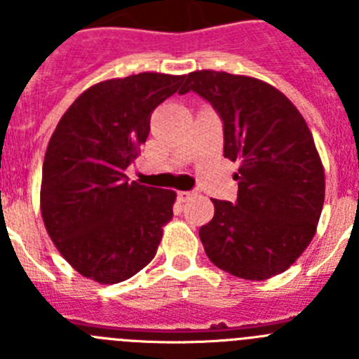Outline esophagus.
<instances>
[{
  "mask_svg": "<svg viewBox=\"0 0 359 359\" xmlns=\"http://www.w3.org/2000/svg\"><path fill=\"white\" fill-rule=\"evenodd\" d=\"M192 196H194V192H190V190H180V192H177V201L185 203V201H189Z\"/></svg>",
  "mask_w": 359,
  "mask_h": 359,
  "instance_id": "34e87169",
  "label": "esophagus"
}]
</instances>
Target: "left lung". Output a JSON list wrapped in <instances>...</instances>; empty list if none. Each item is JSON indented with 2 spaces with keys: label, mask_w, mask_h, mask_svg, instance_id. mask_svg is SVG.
<instances>
[{
  "label": "left lung",
  "mask_w": 359,
  "mask_h": 359,
  "mask_svg": "<svg viewBox=\"0 0 359 359\" xmlns=\"http://www.w3.org/2000/svg\"><path fill=\"white\" fill-rule=\"evenodd\" d=\"M194 91L223 122L224 158L239 161L236 203L214 199L199 228L208 259L246 280L286 271L316 231L325 196L323 167L306 120L286 95L244 75L189 73L180 95Z\"/></svg>",
  "instance_id": "1"
}]
</instances>
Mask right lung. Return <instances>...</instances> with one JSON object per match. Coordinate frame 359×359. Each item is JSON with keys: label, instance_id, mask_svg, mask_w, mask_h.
Listing matches in <instances>:
<instances>
[{"label": "right lung", "instance_id": "1", "mask_svg": "<svg viewBox=\"0 0 359 359\" xmlns=\"http://www.w3.org/2000/svg\"><path fill=\"white\" fill-rule=\"evenodd\" d=\"M183 75L138 73L86 90L50 138L41 212L48 236L79 273L128 280L156 255L174 190L129 183L126 169L151 131V115Z\"/></svg>", "mask_w": 359, "mask_h": 359}]
</instances>
